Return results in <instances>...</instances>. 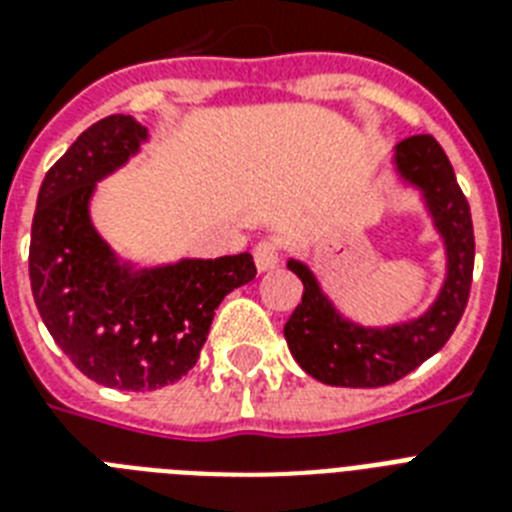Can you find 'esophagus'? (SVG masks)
I'll list each match as a JSON object with an SVG mask.
<instances>
[{"instance_id":"obj_1","label":"esophagus","mask_w":512,"mask_h":512,"mask_svg":"<svg viewBox=\"0 0 512 512\" xmlns=\"http://www.w3.org/2000/svg\"><path fill=\"white\" fill-rule=\"evenodd\" d=\"M255 265H257V271L265 273V271H273L276 265H279V255H281V247H279V241H273V239H263V241H257L255 244Z\"/></svg>"}]
</instances>
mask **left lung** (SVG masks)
I'll return each mask as SVG.
<instances>
[{"label":"left lung","mask_w":512,"mask_h":512,"mask_svg":"<svg viewBox=\"0 0 512 512\" xmlns=\"http://www.w3.org/2000/svg\"><path fill=\"white\" fill-rule=\"evenodd\" d=\"M393 162L398 177L422 193L433 228L444 241V284L417 319L361 327L337 311L303 260H289L287 268L303 281V303L284 324V337L297 364L324 385L380 388L401 380L444 348L468 305L476 239L468 199L444 148L430 135H412L398 143Z\"/></svg>","instance_id":"1"}]
</instances>
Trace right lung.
I'll return each mask as SVG.
<instances>
[{"instance_id":"1","label":"right lung","mask_w":512,"mask_h":512,"mask_svg":"<svg viewBox=\"0 0 512 512\" xmlns=\"http://www.w3.org/2000/svg\"><path fill=\"white\" fill-rule=\"evenodd\" d=\"M148 140L132 116L100 119L44 175L31 223L28 276L44 327L90 380L116 390L172 385L199 361L223 297L255 279L249 252L135 268L90 217L95 185Z\"/></svg>"}]
</instances>
